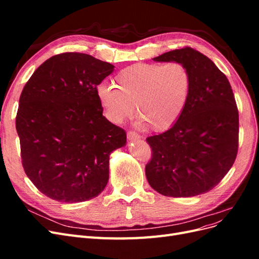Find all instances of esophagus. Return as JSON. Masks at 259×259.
<instances>
[{
    "label": "esophagus",
    "mask_w": 259,
    "mask_h": 259,
    "mask_svg": "<svg viewBox=\"0 0 259 259\" xmlns=\"http://www.w3.org/2000/svg\"><path fill=\"white\" fill-rule=\"evenodd\" d=\"M140 135H138L135 132H127V139L128 140H136L139 139Z\"/></svg>",
    "instance_id": "esophagus-1"
}]
</instances>
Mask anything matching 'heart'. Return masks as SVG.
<instances>
[{"instance_id": "b5f03b06", "label": "heart", "mask_w": 259, "mask_h": 259, "mask_svg": "<svg viewBox=\"0 0 259 259\" xmlns=\"http://www.w3.org/2000/svg\"><path fill=\"white\" fill-rule=\"evenodd\" d=\"M192 89L190 70L179 61L135 64L114 76L113 85L103 83L97 95L107 117L113 123L136 115L153 132L170 128L184 114Z\"/></svg>"}]
</instances>
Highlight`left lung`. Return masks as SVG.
Masks as SVG:
<instances>
[{
  "mask_svg": "<svg viewBox=\"0 0 259 259\" xmlns=\"http://www.w3.org/2000/svg\"><path fill=\"white\" fill-rule=\"evenodd\" d=\"M154 61H179L190 70L189 103L178 122L148 137L151 160L146 177L166 197L208 192L228 173L239 147V112L227 76L205 55L191 48L164 53Z\"/></svg>",
  "mask_w": 259,
  "mask_h": 259,
  "instance_id": "8db88e82",
  "label": "left lung"
}]
</instances>
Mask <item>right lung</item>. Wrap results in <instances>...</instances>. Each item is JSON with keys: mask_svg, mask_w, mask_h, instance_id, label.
<instances>
[{"mask_svg": "<svg viewBox=\"0 0 259 259\" xmlns=\"http://www.w3.org/2000/svg\"><path fill=\"white\" fill-rule=\"evenodd\" d=\"M114 66L82 53L55 55L38 67L19 98L16 130L23 169L55 201L91 200L105 189L109 156L126 133L103 115L97 86Z\"/></svg>", "mask_w": 259, "mask_h": 259, "instance_id": "obj_1", "label": "right lung"}]
</instances>
